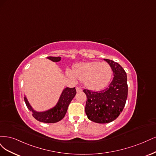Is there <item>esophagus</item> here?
<instances>
[{"label": "esophagus", "mask_w": 156, "mask_h": 156, "mask_svg": "<svg viewBox=\"0 0 156 156\" xmlns=\"http://www.w3.org/2000/svg\"><path fill=\"white\" fill-rule=\"evenodd\" d=\"M76 91H77L78 93H79V92H82V89H80V87H76Z\"/></svg>", "instance_id": "34e87169"}]
</instances>
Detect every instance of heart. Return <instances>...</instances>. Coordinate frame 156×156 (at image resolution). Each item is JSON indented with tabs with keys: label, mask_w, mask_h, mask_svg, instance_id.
Returning a JSON list of instances; mask_svg holds the SVG:
<instances>
[{
	"label": "heart",
	"mask_w": 156,
	"mask_h": 156,
	"mask_svg": "<svg viewBox=\"0 0 156 156\" xmlns=\"http://www.w3.org/2000/svg\"><path fill=\"white\" fill-rule=\"evenodd\" d=\"M112 73V69L108 63L91 61L73 65L69 76L83 82L90 91H98L107 87Z\"/></svg>",
	"instance_id": "1"
}]
</instances>
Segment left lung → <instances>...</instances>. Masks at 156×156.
Instances as JSON below:
<instances>
[{
	"label": "left lung",
	"mask_w": 156,
	"mask_h": 156,
	"mask_svg": "<svg viewBox=\"0 0 156 156\" xmlns=\"http://www.w3.org/2000/svg\"><path fill=\"white\" fill-rule=\"evenodd\" d=\"M111 66L113 79L102 91L84 89L87 96L85 113L93 122L105 124L113 121L122 112L128 97L127 75L124 69L113 60L104 59Z\"/></svg>",
	"instance_id": "1"
}]
</instances>
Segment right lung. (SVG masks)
<instances>
[{
  "label": "right lung",
  "mask_w": 156,
  "mask_h": 156,
  "mask_svg": "<svg viewBox=\"0 0 156 156\" xmlns=\"http://www.w3.org/2000/svg\"><path fill=\"white\" fill-rule=\"evenodd\" d=\"M47 58L53 62H59L62 58L48 56ZM76 94V91L75 87L64 88L56 104L52 108L43 112H37L35 110L29 103L26 95H24V100L28 109L32 113L33 117L37 120L44 123H55L63 119L67 113L69 104Z\"/></svg>",
  "instance_id": "1"
}]
</instances>
